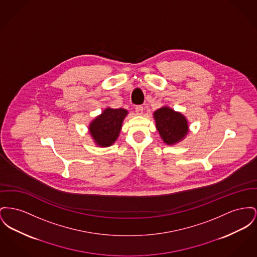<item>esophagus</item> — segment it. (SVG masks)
<instances>
[{
	"label": "esophagus",
	"mask_w": 257,
	"mask_h": 257,
	"mask_svg": "<svg viewBox=\"0 0 257 257\" xmlns=\"http://www.w3.org/2000/svg\"><path fill=\"white\" fill-rule=\"evenodd\" d=\"M135 111H136V113L138 115H142V114L144 113V107L141 106H136Z\"/></svg>",
	"instance_id": "1"
}]
</instances>
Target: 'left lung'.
I'll use <instances>...</instances> for the list:
<instances>
[{
  "instance_id": "8db88e82",
  "label": "left lung",
  "mask_w": 257,
  "mask_h": 257,
  "mask_svg": "<svg viewBox=\"0 0 257 257\" xmlns=\"http://www.w3.org/2000/svg\"><path fill=\"white\" fill-rule=\"evenodd\" d=\"M156 129L161 140L168 146H174L185 139L189 131L187 118L170 106H164L153 112Z\"/></svg>"
}]
</instances>
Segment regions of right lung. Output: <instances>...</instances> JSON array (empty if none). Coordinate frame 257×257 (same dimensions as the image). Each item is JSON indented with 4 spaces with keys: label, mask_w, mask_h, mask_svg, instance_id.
Here are the masks:
<instances>
[{
    "label": "right lung",
    "mask_w": 257,
    "mask_h": 257,
    "mask_svg": "<svg viewBox=\"0 0 257 257\" xmlns=\"http://www.w3.org/2000/svg\"><path fill=\"white\" fill-rule=\"evenodd\" d=\"M127 114L128 110L125 108H111L107 106L101 114L91 121L88 125V132L96 147L108 148L115 143Z\"/></svg>",
    "instance_id": "1"
}]
</instances>
